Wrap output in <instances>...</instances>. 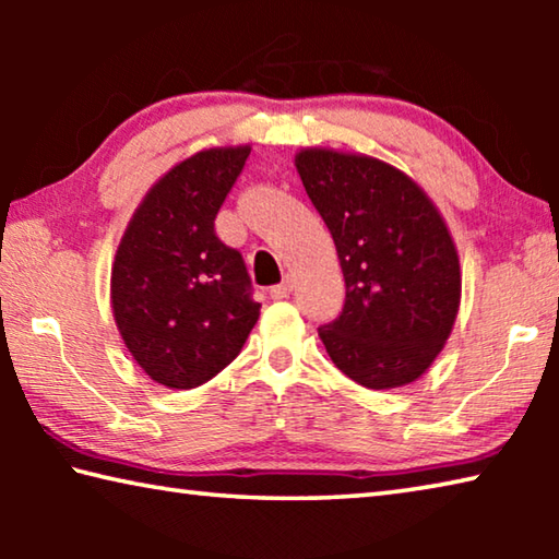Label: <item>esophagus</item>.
Returning a JSON list of instances; mask_svg holds the SVG:
<instances>
[{"label": "esophagus", "mask_w": 559, "mask_h": 559, "mask_svg": "<svg viewBox=\"0 0 559 559\" xmlns=\"http://www.w3.org/2000/svg\"><path fill=\"white\" fill-rule=\"evenodd\" d=\"M290 290H293V278H286V281H281L278 286L271 288V298L283 300V298L290 296Z\"/></svg>", "instance_id": "esophagus-1"}]
</instances>
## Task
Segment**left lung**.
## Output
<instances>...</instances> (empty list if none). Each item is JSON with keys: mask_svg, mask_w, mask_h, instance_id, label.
Masks as SVG:
<instances>
[{"mask_svg": "<svg viewBox=\"0 0 559 559\" xmlns=\"http://www.w3.org/2000/svg\"><path fill=\"white\" fill-rule=\"evenodd\" d=\"M296 167L345 276L343 313L318 328L330 359L367 390L414 382L459 313V253L447 224L409 177L374 157L302 150Z\"/></svg>", "mask_w": 559, "mask_h": 559, "instance_id": "left-lung-1", "label": "left lung"}]
</instances>
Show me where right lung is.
<instances>
[{"label":"right lung","mask_w":559,"mask_h":559,"mask_svg":"<svg viewBox=\"0 0 559 559\" xmlns=\"http://www.w3.org/2000/svg\"><path fill=\"white\" fill-rule=\"evenodd\" d=\"M249 153L212 147L169 169L118 246L112 316L138 365L173 390L219 374L259 320L243 257L214 231Z\"/></svg>","instance_id":"1"}]
</instances>
